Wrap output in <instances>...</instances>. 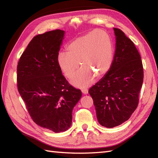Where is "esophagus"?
Instances as JSON below:
<instances>
[{
    "mask_svg": "<svg viewBox=\"0 0 158 158\" xmlns=\"http://www.w3.org/2000/svg\"><path fill=\"white\" fill-rule=\"evenodd\" d=\"M81 92L83 94H88V89L86 88H83L81 89Z\"/></svg>",
    "mask_w": 158,
    "mask_h": 158,
    "instance_id": "obj_1",
    "label": "esophagus"
}]
</instances>
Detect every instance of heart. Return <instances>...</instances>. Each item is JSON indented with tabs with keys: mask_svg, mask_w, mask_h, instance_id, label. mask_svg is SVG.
Returning a JSON list of instances; mask_svg holds the SVG:
<instances>
[{
	"mask_svg": "<svg viewBox=\"0 0 158 158\" xmlns=\"http://www.w3.org/2000/svg\"><path fill=\"white\" fill-rule=\"evenodd\" d=\"M66 50L67 53H58L57 63L64 75L69 79L75 75L80 63L82 68L71 83L80 88L91 85L95 75H105L112 65V40L103 30H95L78 36L67 45Z\"/></svg>",
	"mask_w": 158,
	"mask_h": 158,
	"instance_id": "heart-1",
	"label": "heart"
}]
</instances>
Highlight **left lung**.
I'll return each mask as SVG.
<instances>
[{
  "label": "left lung",
  "mask_w": 158,
  "mask_h": 158,
  "mask_svg": "<svg viewBox=\"0 0 158 158\" xmlns=\"http://www.w3.org/2000/svg\"><path fill=\"white\" fill-rule=\"evenodd\" d=\"M112 65L102 78L89 89L99 123L117 126L128 119L139 104L143 82L141 58L131 40L118 28Z\"/></svg>",
  "instance_id": "left-lung-1"
}]
</instances>
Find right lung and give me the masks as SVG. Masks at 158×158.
<instances>
[{"instance_id": "add662e5", "label": "right lung", "mask_w": 158, "mask_h": 158, "mask_svg": "<svg viewBox=\"0 0 158 158\" xmlns=\"http://www.w3.org/2000/svg\"><path fill=\"white\" fill-rule=\"evenodd\" d=\"M64 35L55 30L35 36L17 67L18 92L31 118L56 133L71 126L73 108L82 95L66 81L57 63Z\"/></svg>"}]
</instances>
